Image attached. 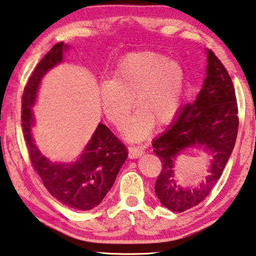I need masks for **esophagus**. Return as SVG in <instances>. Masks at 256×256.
I'll use <instances>...</instances> for the list:
<instances>
[{
	"label": "esophagus",
	"mask_w": 256,
	"mask_h": 256,
	"mask_svg": "<svg viewBox=\"0 0 256 256\" xmlns=\"http://www.w3.org/2000/svg\"><path fill=\"white\" fill-rule=\"evenodd\" d=\"M144 150L141 147H136V146H133V147L128 148V156L131 158H138L141 155H144Z\"/></svg>",
	"instance_id": "1"
}]
</instances>
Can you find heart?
Instances as JSON below:
<instances>
[{
	"label": "heart",
	"instance_id": "1",
	"mask_svg": "<svg viewBox=\"0 0 256 256\" xmlns=\"http://www.w3.org/2000/svg\"><path fill=\"white\" fill-rule=\"evenodd\" d=\"M184 90L181 64L154 51H136L117 64L112 80L99 88V102L106 118L120 128L133 108L138 109L125 126L130 140H142L157 126L176 118Z\"/></svg>",
	"mask_w": 256,
	"mask_h": 256
}]
</instances>
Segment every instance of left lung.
Instances as JSON below:
<instances>
[{"mask_svg":"<svg viewBox=\"0 0 256 256\" xmlns=\"http://www.w3.org/2000/svg\"><path fill=\"white\" fill-rule=\"evenodd\" d=\"M237 114L231 77L214 52L208 50L206 78L197 99L186 104L168 131L152 142L154 152L162 163L155 184V194L162 205L180 213L208 196L234 147L239 125ZM192 146L206 150L214 158L206 179L196 188L189 190L174 180V162L182 150Z\"/></svg>","mask_w":256,"mask_h":256,"instance_id":"1","label":"left lung"}]
</instances>
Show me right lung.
<instances>
[{
    "label": "right lung",
    "instance_id": "1",
    "mask_svg": "<svg viewBox=\"0 0 256 256\" xmlns=\"http://www.w3.org/2000/svg\"><path fill=\"white\" fill-rule=\"evenodd\" d=\"M68 46L59 42L43 56L24 88L22 125L32 165L52 196L68 208L88 210L98 206L115 182L128 157V149L106 125L99 124L84 152L75 163H51L34 144L32 126L40 80L52 67L62 62Z\"/></svg>",
    "mask_w": 256,
    "mask_h": 256
}]
</instances>
